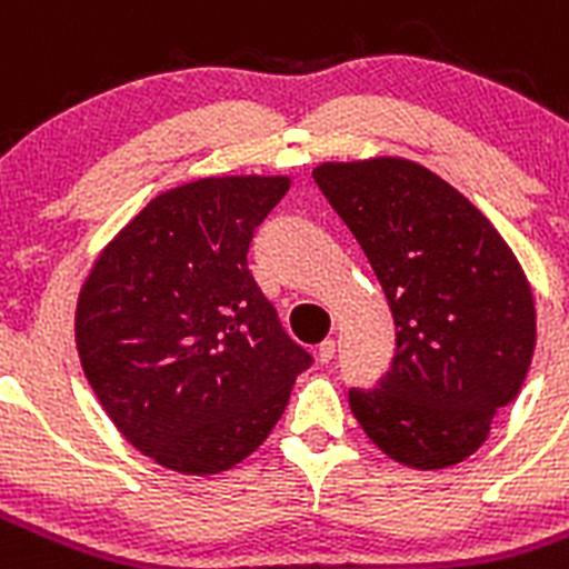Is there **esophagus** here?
Returning <instances> with one entry per match:
<instances>
[{
  "instance_id": "34e87169",
  "label": "esophagus",
  "mask_w": 569,
  "mask_h": 569,
  "mask_svg": "<svg viewBox=\"0 0 569 569\" xmlns=\"http://www.w3.org/2000/svg\"><path fill=\"white\" fill-rule=\"evenodd\" d=\"M332 356H336V341H332V338H325V341L319 343V361L330 363Z\"/></svg>"
}]
</instances>
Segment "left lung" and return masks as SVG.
Listing matches in <instances>:
<instances>
[{
	"instance_id": "8db88e82",
	"label": "left lung",
	"mask_w": 569,
	"mask_h": 569,
	"mask_svg": "<svg viewBox=\"0 0 569 569\" xmlns=\"http://www.w3.org/2000/svg\"><path fill=\"white\" fill-rule=\"evenodd\" d=\"M312 180L367 253L398 330L392 367L378 387L349 389V409L392 460L457 466L486 442L533 358V293L513 250L411 160L325 163Z\"/></svg>"
}]
</instances>
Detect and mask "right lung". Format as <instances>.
<instances>
[{"mask_svg":"<svg viewBox=\"0 0 569 569\" xmlns=\"http://www.w3.org/2000/svg\"><path fill=\"white\" fill-rule=\"evenodd\" d=\"M288 177H206L154 197L107 244L76 310L78 356L123 437L180 473L253 455L312 363L248 268Z\"/></svg>","mask_w":569,"mask_h":569,"instance_id":"1","label":"right lung"}]
</instances>
